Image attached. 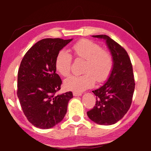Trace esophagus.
Returning a JSON list of instances; mask_svg holds the SVG:
<instances>
[{
	"label": "esophagus",
	"instance_id": "obj_1",
	"mask_svg": "<svg viewBox=\"0 0 151 151\" xmlns=\"http://www.w3.org/2000/svg\"><path fill=\"white\" fill-rule=\"evenodd\" d=\"M73 95L74 96H81L82 93H79V92H73Z\"/></svg>",
	"mask_w": 151,
	"mask_h": 151
}]
</instances>
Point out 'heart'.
<instances>
[{
    "instance_id": "b5f03b06",
    "label": "heart",
    "mask_w": 151,
    "mask_h": 151,
    "mask_svg": "<svg viewBox=\"0 0 151 151\" xmlns=\"http://www.w3.org/2000/svg\"><path fill=\"white\" fill-rule=\"evenodd\" d=\"M74 55L85 60L81 76H71L65 80L68 90L83 91L92 87L96 80L103 82L110 76L113 67V58L109 51L102 49L98 43L88 39H82L72 47ZM72 56L68 51H60L56 55L55 67L57 71L64 77L70 74Z\"/></svg>"
}]
</instances>
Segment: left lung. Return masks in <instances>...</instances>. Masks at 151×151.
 <instances>
[{
	"label": "left lung",
	"instance_id": "left-lung-1",
	"mask_svg": "<svg viewBox=\"0 0 151 151\" xmlns=\"http://www.w3.org/2000/svg\"><path fill=\"white\" fill-rule=\"evenodd\" d=\"M92 36L106 41L113 58V67L106 83L92 91L96 96V103L87 115L98 124H114L124 116L131 105L135 85L133 67L127 51L110 37Z\"/></svg>",
	"mask_w": 151,
	"mask_h": 151
}]
</instances>
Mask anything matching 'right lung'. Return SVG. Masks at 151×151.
I'll list each match as a JSON object with an SVG mask.
<instances>
[{"label":"right lung","instance_id":"add662e5","mask_svg":"<svg viewBox=\"0 0 151 151\" xmlns=\"http://www.w3.org/2000/svg\"><path fill=\"white\" fill-rule=\"evenodd\" d=\"M73 39L45 38L24 55L18 72L17 96L28 121L42 129H51L63 120L73 93L55 95L62 80L55 73L60 51Z\"/></svg>","mask_w":151,"mask_h":151}]
</instances>
